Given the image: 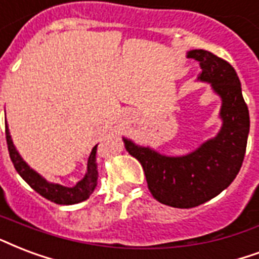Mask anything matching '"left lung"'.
Instances as JSON below:
<instances>
[{"label": "left lung", "instance_id": "left-lung-1", "mask_svg": "<svg viewBox=\"0 0 259 259\" xmlns=\"http://www.w3.org/2000/svg\"><path fill=\"white\" fill-rule=\"evenodd\" d=\"M187 58L200 64L197 80L210 84L222 99L219 133L183 156L163 155L123 137L126 151L143 165L152 195L181 209L204 204L230 186L243 163L250 132L248 108L235 69L206 50L187 51Z\"/></svg>", "mask_w": 259, "mask_h": 259}]
</instances>
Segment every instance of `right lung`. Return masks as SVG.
Here are the masks:
<instances>
[{
  "mask_svg": "<svg viewBox=\"0 0 259 259\" xmlns=\"http://www.w3.org/2000/svg\"><path fill=\"white\" fill-rule=\"evenodd\" d=\"M5 133H7L8 149H9V156H11L12 163L15 165L16 171L33 190L39 194L47 198L51 202L59 205H73L82 202L90 198V195L94 193L95 187L98 185V163H96V151L98 145L92 148L88 161H87V172L81 181L74 185L73 187L62 186L59 183H53L46 181L45 178L37 174L35 169H32L24 159L20 156V153L16 149L15 144L12 141L11 132L8 127V122H5Z\"/></svg>",
  "mask_w": 259,
  "mask_h": 259,
  "instance_id": "obj_1",
  "label": "right lung"
}]
</instances>
